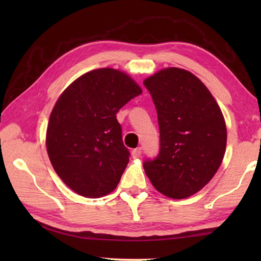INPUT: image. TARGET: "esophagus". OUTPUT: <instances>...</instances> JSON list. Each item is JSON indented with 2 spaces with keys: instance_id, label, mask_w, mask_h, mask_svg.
Returning a JSON list of instances; mask_svg holds the SVG:
<instances>
[{
  "instance_id": "1",
  "label": "esophagus",
  "mask_w": 261,
  "mask_h": 261,
  "mask_svg": "<svg viewBox=\"0 0 261 261\" xmlns=\"http://www.w3.org/2000/svg\"><path fill=\"white\" fill-rule=\"evenodd\" d=\"M132 157H134L135 159L136 158H139L140 156H141V153H142V149L141 148H137V149H135V150H132Z\"/></svg>"
}]
</instances>
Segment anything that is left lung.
Masks as SVG:
<instances>
[{
    "label": "left lung",
    "instance_id": "1",
    "mask_svg": "<svg viewBox=\"0 0 261 261\" xmlns=\"http://www.w3.org/2000/svg\"><path fill=\"white\" fill-rule=\"evenodd\" d=\"M157 110L160 149L143 168L156 190L181 199L207 184L222 163L226 126L215 98L188 70L169 67L143 81Z\"/></svg>",
    "mask_w": 261,
    "mask_h": 261
}]
</instances>
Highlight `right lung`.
<instances>
[{"label":"right lung","instance_id":"obj_1","mask_svg":"<svg viewBox=\"0 0 261 261\" xmlns=\"http://www.w3.org/2000/svg\"><path fill=\"white\" fill-rule=\"evenodd\" d=\"M141 93L123 71L99 68L79 77L59 96L46 145L55 171L71 191L97 198L118 186L130 152L116 113Z\"/></svg>","mask_w":261,"mask_h":261}]
</instances>
